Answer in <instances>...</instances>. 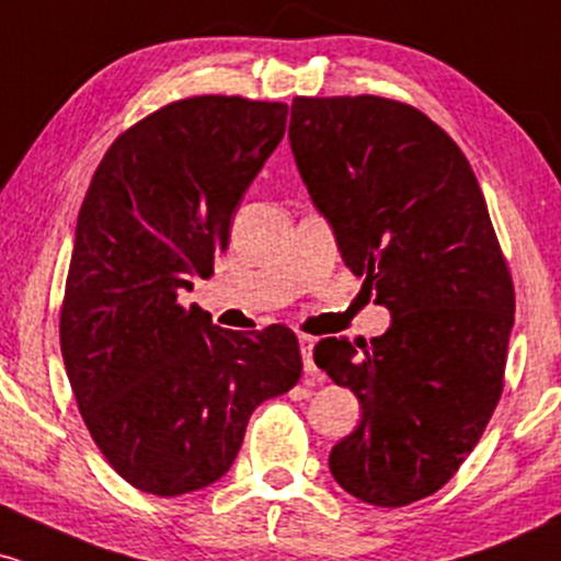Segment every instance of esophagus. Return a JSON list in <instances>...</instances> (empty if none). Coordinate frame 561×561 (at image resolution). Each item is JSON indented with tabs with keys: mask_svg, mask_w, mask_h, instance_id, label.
<instances>
[{
	"mask_svg": "<svg viewBox=\"0 0 561 561\" xmlns=\"http://www.w3.org/2000/svg\"><path fill=\"white\" fill-rule=\"evenodd\" d=\"M300 343V353H302V366H306V375H317V366H313V345H317V340L311 337V334H300L298 337Z\"/></svg>",
	"mask_w": 561,
	"mask_h": 561,
	"instance_id": "1",
	"label": "esophagus"
}]
</instances>
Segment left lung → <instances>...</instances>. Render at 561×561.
<instances>
[{
	"instance_id": "1",
	"label": "left lung",
	"mask_w": 561,
	"mask_h": 561,
	"mask_svg": "<svg viewBox=\"0 0 561 561\" xmlns=\"http://www.w3.org/2000/svg\"><path fill=\"white\" fill-rule=\"evenodd\" d=\"M289 147L345 266L390 311L371 343L313 362L362 403L330 454L340 488L405 506L454 478L504 388L514 287L472 165L427 115L382 96H295Z\"/></svg>"
}]
</instances>
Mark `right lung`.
Wrapping results in <instances>:
<instances>
[{
	"mask_svg": "<svg viewBox=\"0 0 561 561\" xmlns=\"http://www.w3.org/2000/svg\"><path fill=\"white\" fill-rule=\"evenodd\" d=\"M287 105L190 96L113 141L76 221L60 351L96 448L126 482L184 495L229 472L250 414L300 379L298 337L179 306L214 274Z\"/></svg>",
	"mask_w": 561,
	"mask_h": 561,
	"instance_id": "obj_1",
	"label": "right lung"
}]
</instances>
